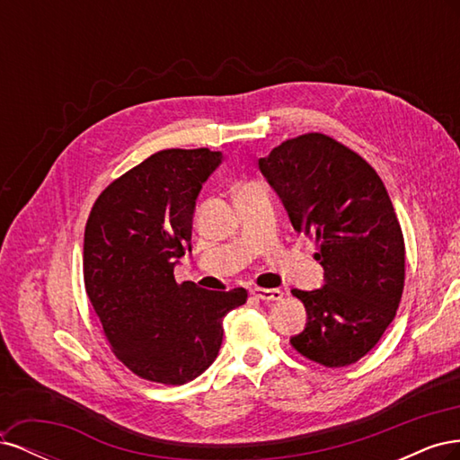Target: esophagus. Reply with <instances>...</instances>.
<instances>
[{
  "mask_svg": "<svg viewBox=\"0 0 460 460\" xmlns=\"http://www.w3.org/2000/svg\"><path fill=\"white\" fill-rule=\"evenodd\" d=\"M252 294L257 297V299H262V301H278L284 297V291L282 289H269V288H255L252 289Z\"/></svg>",
  "mask_w": 460,
  "mask_h": 460,
  "instance_id": "1",
  "label": "esophagus"
}]
</instances>
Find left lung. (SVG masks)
Returning <instances> with one entry per match:
<instances>
[{
	"mask_svg": "<svg viewBox=\"0 0 460 460\" xmlns=\"http://www.w3.org/2000/svg\"><path fill=\"white\" fill-rule=\"evenodd\" d=\"M296 232L314 238L324 286L294 289L307 324L291 345L314 363L347 367L392 323L405 284V242L382 178L349 147L303 134L259 159Z\"/></svg>",
	"mask_w": 460,
	"mask_h": 460,
	"instance_id": "1",
	"label": "left lung"
}]
</instances>
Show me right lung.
Listing matches in <instances>:
<instances>
[{"instance_id": "obj_1", "label": "right lung", "mask_w": 460, "mask_h": 460, "mask_svg": "<svg viewBox=\"0 0 460 460\" xmlns=\"http://www.w3.org/2000/svg\"><path fill=\"white\" fill-rule=\"evenodd\" d=\"M207 147L164 149L109 184L84 232V284L115 355L140 378L182 385L218 355L222 318L247 291L174 280L191 249L196 201L222 163Z\"/></svg>"}]
</instances>
